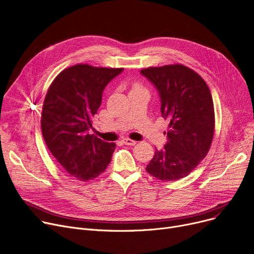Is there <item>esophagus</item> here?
I'll use <instances>...</instances> for the list:
<instances>
[{
  "mask_svg": "<svg viewBox=\"0 0 254 254\" xmlns=\"http://www.w3.org/2000/svg\"><path fill=\"white\" fill-rule=\"evenodd\" d=\"M122 142L127 144V146H134V144H136V141L135 140H132L130 138H123L122 139Z\"/></svg>",
  "mask_w": 254,
  "mask_h": 254,
  "instance_id": "1",
  "label": "esophagus"
}]
</instances>
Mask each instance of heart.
I'll use <instances>...</instances> for the list:
<instances>
[{"instance_id":"b5f03b06","label":"heart","mask_w":254,"mask_h":254,"mask_svg":"<svg viewBox=\"0 0 254 254\" xmlns=\"http://www.w3.org/2000/svg\"><path fill=\"white\" fill-rule=\"evenodd\" d=\"M135 88H139V87H135Z\"/></svg>"}]
</instances>
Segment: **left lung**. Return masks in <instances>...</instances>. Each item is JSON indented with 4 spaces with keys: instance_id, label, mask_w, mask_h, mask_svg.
<instances>
[{
    "instance_id": "1",
    "label": "left lung",
    "mask_w": 254,
    "mask_h": 254,
    "mask_svg": "<svg viewBox=\"0 0 254 254\" xmlns=\"http://www.w3.org/2000/svg\"><path fill=\"white\" fill-rule=\"evenodd\" d=\"M140 73L158 91L162 117L170 121L167 142L155 151L146 171L161 181L182 179L211 147L215 114L210 89L195 71L181 64L150 67Z\"/></svg>"
}]
</instances>
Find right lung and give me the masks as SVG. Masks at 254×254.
Returning <instances> with one entry per match:
<instances>
[{
    "instance_id": "right-lung-1",
    "label": "right lung",
    "mask_w": 254,
    "mask_h": 254,
    "mask_svg": "<svg viewBox=\"0 0 254 254\" xmlns=\"http://www.w3.org/2000/svg\"><path fill=\"white\" fill-rule=\"evenodd\" d=\"M123 68L78 64L63 70L48 89L41 115L42 135L57 161L71 176L89 181L112 161L115 142L89 134L106 84Z\"/></svg>"
}]
</instances>
